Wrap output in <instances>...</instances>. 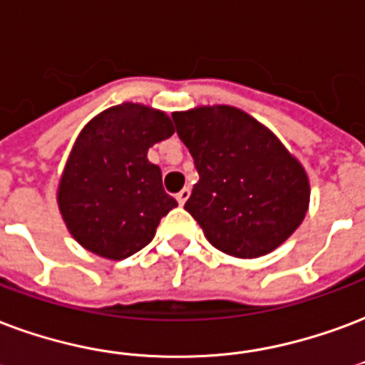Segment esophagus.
<instances>
[{
  "label": "esophagus",
  "mask_w": 365,
  "mask_h": 365,
  "mask_svg": "<svg viewBox=\"0 0 365 365\" xmlns=\"http://www.w3.org/2000/svg\"><path fill=\"white\" fill-rule=\"evenodd\" d=\"M188 196H190V188H188V186H185V188H182V190H180V192L177 194V202H179V204L182 205L186 202V200H188Z\"/></svg>",
  "instance_id": "esophagus-1"
}]
</instances>
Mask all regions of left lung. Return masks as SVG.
<instances>
[{"label": "left lung", "instance_id": "left-lung-1", "mask_svg": "<svg viewBox=\"0 0 365 365\" xmlns=\"http://www.w3.org/2000/svg\"><path fill=\"white\" fill-rule=\"evenodd\" d=\"M200 180L185 210L210 245L235 257L281 246L308 212L309 182L300 161L269 128L231 106L173 113Z\"/></svg>", "mask_w": 365, "mask_h": 365}]
</instances>
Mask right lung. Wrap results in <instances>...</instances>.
Segmentation results:
<instances>
[{
    "label": "right lung",
    "mask_w": 365,
    "mask_h": 365,
    "mask_svg": "<svg viewBox=\"0 0 365 365\" xmlns=\"http://www.w3.org/2000/svg\"><path fill=\"white\" fill-rule=\"evenodd\" d=\"M173 133L163 111L128 101L82 128L57 190L63 221L78 245L125 259L152 242L177 200L163 190L161 169L148 161V150Z\"/></svg>",
    "instance_id": "right-lung-1"
}]
</instances>
